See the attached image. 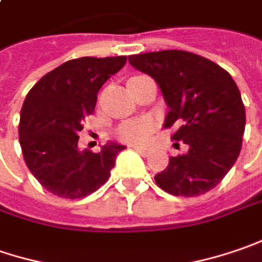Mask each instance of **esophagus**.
I'll return each mask as SVG.
<instances>
[{
	"mask_svg": "<svg viewBox=\"0 0 262 262\" xmlns=\"http://www.w3.org/2000/svg\"><path fill=\"white\" fill-rule=\"evenodd\" d=\"M130 148H133L135 151H138L139 154H142L143 157H148V155H149V151H148L146 148H142V146H135V145H132Z\"/></svg>",
	"mask_w": 262,
	"mask_h": 262,
	"instance_id": "34e87169",
	"label": "esophagus"
}]
</instances>
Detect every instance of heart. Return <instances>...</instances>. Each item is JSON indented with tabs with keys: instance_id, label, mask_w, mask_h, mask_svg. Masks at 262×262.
<instances>
[{
	"instance_id": "heart-1",
	"label": "heart",
	"mask_w": 262,
	"mask_h": 262,
	"mask_svg": "<svg viewBox=\"0 0 262 262\" xmlns=\"http://www.w3.org/2000/svg\"><path fill=\"white\" fill-rule=\"evenodd\" d=\"M154 124L146 119H133L121 123L116 129V136L121 142L145 143L152 135Z\"/></svg>"
}]
</instances>
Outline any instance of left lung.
I'll return each instance as SVG.
<instances>
[{"label":"left lung","mask_w":262,"mask_h":262,"mask_svg":"<svg viewBox=\"0 0 262 262\" xmlns=\"http://www.w3.org/2000/svg\"><path fill=\"white\" fill-rule=\"evenodd\" d=\"M129 63L161 88L170 108L164 127H176L174 145H188V152L171 157L155 174L157 185L174 196H198L215 188L241 154L246 121L232 76L208 58L180 50L130 55Z\"/></svg>","instance_id":"left-lung-1"}]
</instances>
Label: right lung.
<instances>
[{
	"mask_svg": "<svg viewBox=\"0 0 262 262\" xmlns=\"http://www.w3.org/2000/svg\"><path fill=\"white\" fill-rule=\"evenodd\" d=\"M126 61L124 55L69 60L29 91L20 113L18 141L30 173L48 192L83 198L108 180L124 146L108 143L99 152H80L77 133L94 113L101 86Z\"/></svg>",
	"mask_w": 262,
	"mask_h": 262,
	"instance_id": "1",
	"label": "right lung"
}]
</instances>
